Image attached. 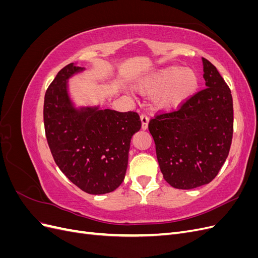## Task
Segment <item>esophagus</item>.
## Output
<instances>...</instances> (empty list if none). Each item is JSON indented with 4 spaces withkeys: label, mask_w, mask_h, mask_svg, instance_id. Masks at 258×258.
Listing matches in <instances>:
<instances>
[{
    "label": "esophagus",
    "mask_w": 258,
    "mask_h": 258,
    "mask_svg": "<svg viewBox=\"0 0 258 258\" xmlns=\"http://www.w3.org/2000/svg\"><path fill=\"white\" fill-rule=\"evenodd\" d=\"M148 116L146 114H141V122H142V129L146 130L147 129V124H148Z\"/></svg>",
    "instance_id": "esophagus-1"
}]
</instances>
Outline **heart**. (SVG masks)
Here are the masks:
<instances>
[{"label": "heart", "instance_id": "b5f03b06", "mask_svg": "<svg viewBox=\"0 0 258 258\" xmlns=\"http://www.w3.org/2000/svg\"><path fill=\"white\" fill-rule=\"evenodd\" d=\"M198 76L190 69L169 67L151 76L141 86L145 92H158L155 102L160 107L173 108L181 105L198 87Z\"/></svg>", "mask_w": 258, "mask_h": 258}]
</instances>
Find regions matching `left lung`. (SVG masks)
I'll return each instance as SVG.
<instances>
[{
  "label": "left lung",
  "mask_w": 258,
  "mask_h": 258,
  "mask_svg": "<svg viewBox=\"0 0 258 258\" xmlns=\"http://www.w3.org/2000/svg\"><path fill=\"white\" fill-rule=\"evenodd\" d=\"M207 88L176 110L156 114L148 122L160 171L174 188L209 184L228 157L233 134L231 91L217 69L205 58Z\"/></svg>",
  "instance_id": "obj_1"
}]
</instances>
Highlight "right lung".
I'll return each instance as SVG.
<instances>
[{"instance_id": "obj_1", "label": "right lung", "mask_w": 258, "mask_h": 258, "mask_svg": "<svg viewBox=\"0 0 258 258\" xmlns=\"http://www.w3.org/2000/svg\"><path fill=\"white\" fill-rule=\"evenodd\" d=\"M82 70L74 63L66 66L46 90L45 135L54 162L70 181L85 192L102 195L122 183L131 138L142 124L137 112L76 111L67 81Z\"/></svg>"}]
</instances>
